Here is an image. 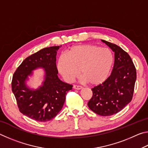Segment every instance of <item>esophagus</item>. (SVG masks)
<instances>
[{"label":"esophagus","instance_id":"esophagus-1","mask_svg":"<svg viewBox=\"0 0 148 148\" xmlns=\"http://www.w3.org/2000/svg\"><path fill=\"white\" fill-rule=\"evenodd\" d=\"M73 87H74V89H77V90H79V89H83V87H82V86H76V85H74V86H73Z\"/></svg>","mask_w":148,"mask_h":148}]
</instances>
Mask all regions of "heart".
<instances>
[{"mask_svg":"<svg viewBox=\"0 0 148 148\" xmlns=\"http://www.w3.org/2000/svg\"><path fill=\"white\" fill-rule=\"evenodd\" d=\"M113 63L114 56L110 49L81 44L65 51L57 60V69L68 83L73 82L81 72L82 81L97 86L108 77Z\"/></svg>","mask_w":148,"mask_h":148,"instance_id":"b5f03b06","label":"heart"}]
</instances>
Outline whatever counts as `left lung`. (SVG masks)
<instances>
[{
  "label": "left lung",
  "instance_id": "8db88e82",
  "mask_svg": "<svg viewBox=\"0 0 148 148\" xmlns=\"http://www.w3.org/2000/svg\"><path fill=\"white\" fill-rule=\"evenodd\" d=\"M102 42L114 52V65L110 76L91 90L92 96L87 105L102 116L117 114L131 101L136 71L131 57L121 47L104 40Z\"/></svg>",
  "mask_w": 148,
  "mask_h": 148
}]
</instances>
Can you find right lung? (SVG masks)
I'll return each instance as SVG.
<instances>
[{
  "instance_id": "add662e5",
  "label": "right lung",
  "mask_w": 148,
  "mask_h": 148,
  "mask_svg": "<svg viewBox=\"0 0 148 148\" xmlns=\"http://www.w3.org/2000/svg\"><path fill=\"white\" fill-rule=\"evenodd\" d=\"M59 47H46L27 57L12 77V92L20 112L36 121L46 122L56 117L63 106L67 92L72 89V85L57 76L56 56ZM39 68L45 72L42 85L36 90L29 88L26 85L28 76Z\"/></svg>"
}]
</instances>
